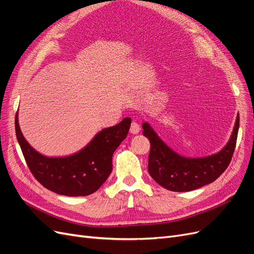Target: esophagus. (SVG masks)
<instances>
[{
	"instance_id": "34e87169",
	"label": "esophagus",
	"mask_w": 254,
	"mask_h": 254,
	"mask_svg": "<svg viewBox=\"0 0 254 254\" xmlns=\"http://www.w3.org/2000/svg\"><path fill=\"white\" fill-rule=\"evenodd\" d=\"M140 125L137 124L136 122H132L131 125H130V132H131L132 134H136L140 132Z\"/></svg>"
}]
</instances>
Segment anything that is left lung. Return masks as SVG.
<instances>
[{
    "label": "left lung",
    "instance_id": "8db88e82",
    "mask_svg": "<svg viewBox=\"0 0 254 254\" xmlns=\"http://www.w3.org/2000/svg\"><path fill=\"white\" fill-rule=\"evenodd\" d=\"M240 117L228 144L215 155L190 159L177 155L144 123L143 134L150 142L148 172L161 187L173 191H189L212 183L224 173L232 160L236 146Z\"/></svg>",
    "mask_w": 254,
    "mask_h": 254
}]
</instances>
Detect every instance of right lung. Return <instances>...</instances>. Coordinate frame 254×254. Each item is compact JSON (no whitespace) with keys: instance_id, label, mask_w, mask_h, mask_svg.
I'll return each mask as SVG.
<instances>
[{"instance_id":"obj_1","label":"right lung","mask_w":254,"mask_h":254,"mask_svg":"<svg viewBox=\"0 0 254 254\" xmlns=\"http://www.w3.org/2000/svg\"><path fill=\"white\" fill-rule=\"evenodd\" d=\"M18 113V112H17ZM131 119L125 118L118 125L98 132L79 152L64 158L40 155L23 136L14 120L17 139L30 173L38 182L54 193L78 197L94 193L112 171V156L129 131Z\"/></svg>"}]
</instances>
